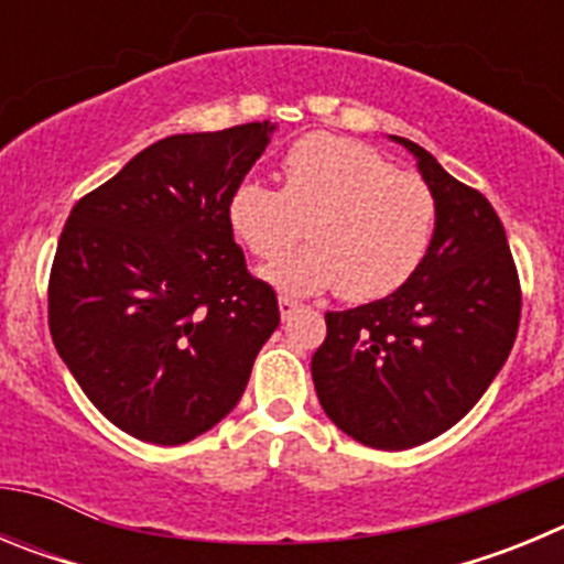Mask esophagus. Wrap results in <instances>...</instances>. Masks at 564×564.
<instances>
[{"instance_id":"34e87169","label":"esophagus","mask_w":564,"mask_h":564,"mask_svg":"<svg viewBox=\"0 0 564 564\" xmlns=\"http://www.w3.org/2000/svg\"><path fill=\"white\" fill-rule=\"evenodd\" d=\"M296 307H299L296 299H291V296H279V313H282V318L291 316V313L296 311Z\"/></svg>"}]
</instances>
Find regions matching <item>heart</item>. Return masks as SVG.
<instances>
[{
  "label": "heart",
  "mask_w": 564,
  "mask_h": 564,
  "mask_svg": "<svg viewBox=\"0 0 564 564\" xmlns=\"http://www.w3.org/2000/svg\"><path fill=\"white\" fill-rule=\"evenodd\" d=\"M226 220L242 248L275 259L304 232L311 247L271 262L262 279L291 296L338 288L347 302H376L410 282L430 251L437 200L421 174L341 134H305L282 158V192L234 186Z\"/></svg>",
  "instance_id": "b5f03b06"
}]
</instances>
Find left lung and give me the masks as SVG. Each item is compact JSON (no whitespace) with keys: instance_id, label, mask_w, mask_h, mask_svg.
I'll list each match as a JSON object with an SVG mask.
<instances>
[{"instance_id":"left-lung-1","label":"left lung","mask_w":564,"mask_h":564,"mask_svg":"<svg viewBox=\"0 0 564 564\" xmlns=\"http://www.w3.org/2000/svg\"><path fill=\"white\" fill-rule=\"evenodd\" d=\"M415 154L437 200L432 246L406 285L341 313L311 372L322 410L372 449H412L452 430L502 370L520 327V276L506 228L477 188Z\"/></svg>"}]
</instances>
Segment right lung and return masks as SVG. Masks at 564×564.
<instances>
[{
  "label": "right lung",
  "instance_id": "right-lung-1",
  "mask_svg": "<svg viewBox=\"0 0 564 564\" xmlns=\"http://www.w3.org/2000/svg\"><path fill=\"white\" fill-rule=\"evenodd\" d=\"M271 121L152 143L73 206L47 288L50 336L84 395L138 441L181 446L246 392L279 302L226 206Z\"/></svg>",
  "mask_w": 564,
  "mask_h": 564
}]
</instances>
